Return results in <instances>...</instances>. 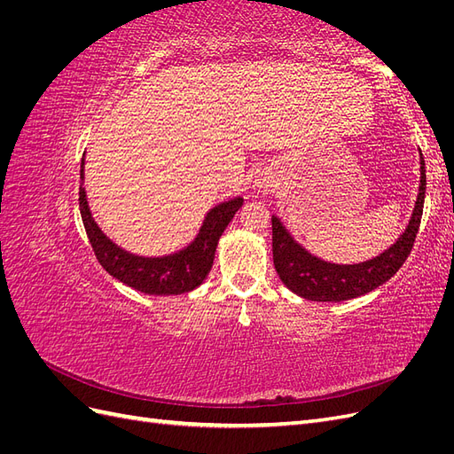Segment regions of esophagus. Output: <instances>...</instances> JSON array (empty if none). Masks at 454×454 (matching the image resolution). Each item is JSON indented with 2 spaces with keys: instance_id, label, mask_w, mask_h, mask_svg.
I'll return each instance as SVG.
<instances>
[{
  "instance_id": "esophagus-1",
  "label": "esophagus",
  "mask_w": 454,
  "mask_h": 454,
  "mask_svg": "<svg viewBox=\"0 0 454 454\" xmlns=\"http://www.w3.org/2000/svg\"><path fill=\"white\" fill-rule=\"evenodd\" d=\"M255 184L261 191H263V193H269V191H272V187H274V182L269 174H261V177Z\"/></svg>"
}]
</instances>
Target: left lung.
I'll return each instance as SVG.
<instances>
[{
	"mask_svg": "<svg viewBox=\"0 0 454 454\" xmlns=\"http://www.w3.org/2000/svg\"><path fill=\"white\" fill-rule=\"evenodd\" d=\"M426 193V168L420 153V185L415 202L413 215L402 237L380 255L356 265H335L309 254L303 246L297 244L290 232L272 215V259L280 280L287 290L309 301L322 303H339L354 297L373 292L375 287L390 280L405 263L407 255L413 250Z\"/></svg>",
	"mask_w": 454,
	"mask_h": 454,
	"instance_id": "obj_1",
	"label": "left lung"
}]
</instances>
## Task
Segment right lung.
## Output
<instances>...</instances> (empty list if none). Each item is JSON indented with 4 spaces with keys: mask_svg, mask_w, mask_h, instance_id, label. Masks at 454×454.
Wrapping results in <instances>:
<instances>
[{
    "mask_svg": "<svg viewBox=\"0 0 454 454\" xmlns=\"http://www.w3.org/2000/svg\"><path fill=\"white\" fill-rule=\"evenodd\" d=\"M83 167L85 157L81 160V180L85 176ZM242 202L244 199L237 197L212 208L187 248L164 257H142L119 248L104 235L89 210L85 187H79V210L96 259L114 278L147 295H180L199 287L212 269L219 237Z\"/></svg>",
    "mask_w": 454,
    "mask_h": 454,
    "instance_id": "obj_1",
    "label": "right lung"
}]
</instances>
